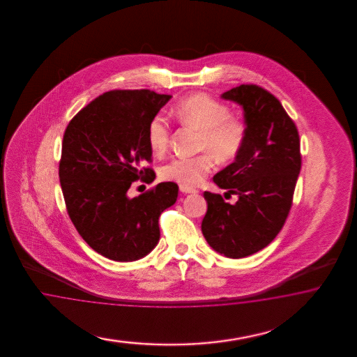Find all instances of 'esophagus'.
<instances>
[{
  "label": "esophagus",
  "instance_id": "1",
  "mask_svg": "<svg viewBox=\"0 0 357 357\" xmlns=\"http://www.w3.org/2000/svg\"><path fill=\"white\" fill-rule=\"evenodd\" d=\"M179 190L184 192V194H196V192H199L194 187H188V185H183V184L179 185Z\"/></svg>",
  "mask_w": 357,
  "mask_h": 357
}]
</instances>
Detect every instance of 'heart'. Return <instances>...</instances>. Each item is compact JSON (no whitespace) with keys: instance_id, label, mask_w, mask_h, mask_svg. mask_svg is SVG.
<instances>
[{"instance_id":"heart-1","label":"heart","mask_w":357,"mask_h":357,"mask_svg":"<svg viewBox=\"0 0 357 357\" xmlns=\"http://www.w3.org/2000/svg\"><path fill=\"white\" fill-rule=\"evenodd\" d=\"M174 118L185 127L200 132L194 157H178L161 169L166 181L192 187L200 183L213 167V158L220 163L234 161L243 151L248 139V126L230 115V108L206 93H194L179 99L173 108ZM172 128L162 116L151 118L146 137L154 155H162L169 148Z\"/></svg>"}]
</instances>
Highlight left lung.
Listing matches in <instances>:
<instances>
[{
  "mask_svg": "<svg viewBox=\"0 0 357 357\" xmlns=\"http://www.w3.org/2000/svg\"><path fill=\"white\" fill-rule=\"evenodd\" d=\"M222 98L243 107L248 139L236 161L213 176L225 199L238 200L206 191L202 231L212 249L239 259L268 246L285 224L301 170L300 136L280 100L261 86L239 85Z\"/></svg>",
  "mask_w": 357,
  "mask_h": 357,
  "instance_id": "8db88e82",
  "label": "left lung"
}]
</instances>
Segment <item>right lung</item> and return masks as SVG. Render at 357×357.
<instances>
[{
    "label": "right lung",
    "instance_id": "obj_1",
    "mask_svg": "<svg viewBox=\"0 0 357 357\" xmlns=\"http://www.w3.org/2000/svg\"><path fill=\"white\" fill-rule=\"evenodd\" d=\"M172 98L148 89L111 90L91 100L64 132L59 176L66 212L87 245L116 261L149 254L160 241L158 218L178 197L162 182L130 199V184L155 173L146 130Z\"/></svg>",
    "mask_w": 357,
    "mask_h": 357
}]
</instances>
